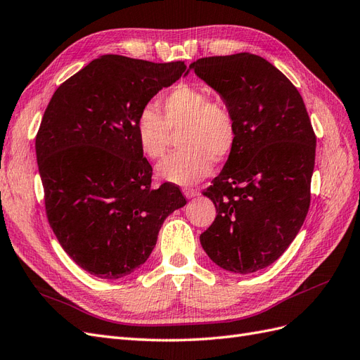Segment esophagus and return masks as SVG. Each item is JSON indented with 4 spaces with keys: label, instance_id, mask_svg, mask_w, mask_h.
Masks as SVG:
<instances>
[{
    "label": "esophagus",
    "instance_id": "obj_1",
    "mask_svg": "<svg viewBox=\"0 0 360 360\" xmlns=\"http://www.w3.org/2000/svg\"><path fill=\"white\" fill-rule=\"evenodd\" d=\"M183 193H184V197L189 200V198H193V197H198L200 191L198 189H189V188H186V189H183Z\"/></svg>",
    "mask_w": 360,
    "mask_h": 360
}]
</instances>
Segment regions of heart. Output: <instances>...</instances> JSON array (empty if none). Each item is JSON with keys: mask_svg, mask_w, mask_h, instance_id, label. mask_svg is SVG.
I'll return each instance as SVG.
<instances>
[{"mask_svg": "<svg viewBox=\"0 0 360 360\" xmlns=\"http://www.w3.org/2000/svg\"><path fill=\"white\" fill-rule=\"evenodd\" d=\"M177 132L181 150L159 163L158 176L180 186L209 176L213 162H224L237 143V122L230 108L189 84H179L163 96L159 112L144 106L136 118L139 148L151 160L167 155L171 134Z\"/></svg>", "mask_w": 360, "mask_h": 360, "instance_id": "1", "label": "heart"}]
</instances>
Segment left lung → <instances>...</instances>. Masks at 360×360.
I'll list each match as a JSON object with an SVG mask.
<instances>
[{
  "label": "left lung",
  "instance_id": "8db88e82",
  "mask_svg": "<svg viewBox=\"0 0 360 360\" xmlns=\"http://www.w3.org/2000/svg\"><path fill=\"white\" fill-rule=\"evenodd\" d=\"M189 69L237 122L233 153L202 192L217 214L200 242L214 264L254 274L285 252L308 214L317 143L311 120L296 86L254 53L205 57Z\"/></svg>",
  "mask_w": 360,
  "mask_h": 360
}]
</instances>
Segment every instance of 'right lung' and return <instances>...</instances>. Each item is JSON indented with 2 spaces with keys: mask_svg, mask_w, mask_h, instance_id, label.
Segmentation results:
<instances>
[{
  "mask_svg": "<svg viewBox=\"0 0 360 360\" xmlns=\"http://www.w3.org/2000/svg\"><path fill=\"white\" fill-rule=\"evenodd\" d=\"M186 70L183 61L102 56L63 82L43 114L36 155L49 225L76 264L102 279L143 266L163 221L186 204L151 188L136 139L139 111Z\"/></svg>",
  "mask_w": 360,
  "mask_h": 360,
  "instance_id": "add662e5",
  "label": "right lung"
}]
</instances>
